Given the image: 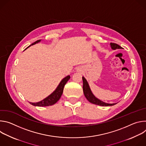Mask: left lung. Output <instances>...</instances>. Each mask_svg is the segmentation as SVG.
Listing matches in <instances>:
<instances>
[{"label":"left lung","mask_w":146,"mask_h":146,"mask_svg":"<svg viewBox=\"0 0 146 146\" xmlns=\"http://www.w3.org/2000/svg\"><path fill=\"white\" fill-rule=\"evenodd\" d=\"M110 45L111 46V48L112 50H115L116 49H122V48L118 45L117 44L115 43H110ZM82 81H83V92H84V96L87 98V99L91 103L95 104V105L101 106H113L117 103H105L100 99H98L95 96L92 94L91 88L90 87V86L88 84V82H87V80L84 77H82Z\"/></svg>","instance_id":"obj_1"}]
</instances>
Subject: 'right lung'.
Wrapping results in <instances>:
<instances>
[{"label":"right lung","instance_id":"obj_1","mask_svg":"<svg viewBox=\"0 0 146 146\" xmlns=\"http://www.w3.org/2000/svg\"><path fill=\"white\" fill-rule=\"evenodd\" d=\"M40 41H41V40H37L36 41H35V42L32 43L31 45L28 46L27 48H28V47H29L30 46H31L32 45H34L36 43L40 42ZM26 49H25V50ZM70 76L69 75H68L62 79L61 80V81L60 82L59 85L58 86V87H56V88L55 89V90L51 94H50L48 96H47L43 100H42L41 101H40L38 102H36V103L29 102L30 104H31V105L33 106H39V107L48 106H51V105H54V104L56 103L60 98V97L62 95V93H63L64 88L65 87V85L66 84V82L70 79Z\"/></svg>","mask_w":146,"mask_h":146}]
</instances>
